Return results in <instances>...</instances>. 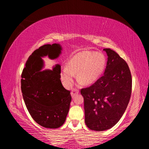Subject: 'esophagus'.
Segmentation results:
<instances>
[{
    "instance_id": "esophagus-1",
    "label": "esophagus",
    "mask_w": 149,
    "mask_h": 149,
    "mask_svg": "<svg viewBox=\"0 0 149 149\" xmlns=\"http://www.w3.org/2000/svg\"><path fill=\"white\" fill-rule=\"evenodd\" d=\"M78 93H79V90H77L76 89H72V92H71V96H72V97H74L75 95L78 94Z\"/></svg>"
}]
</instances>
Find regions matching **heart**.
<instances>
[{"mask_svg": "<svg viewBox=\"0 0 149 149\" xmlns=\"http://www.w3.org/2000/svg\"><path fill=\"white\" fill-rule=\"evenodd\" d=\"M107 66L105 55L100 52L81 51L68 60L61 72V79L67 88L72 85L75 74L83 85L95 84L102 76Z\"/></svg>", "mask_w": 149, "mask_h": 149, "instance_id": "1", "label": "heart"}]
</instances>
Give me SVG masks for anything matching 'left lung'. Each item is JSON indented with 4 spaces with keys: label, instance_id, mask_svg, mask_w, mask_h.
<instances>
[{
    "label": "left lung",
    "instance_id": "obj_1",
    "mask_svg": "<svg viewBox=\"0 0 149 149\" xmlns=\"http://www.w3.org/2000/svg\"><path fill=\"white\" fill-rule=\"evenodd\" d=\"M108 61L104 75L81 90L84 99L85 122L90 130H109L125 112L132 93V75L127 63L110 49H104Z\"/></svg>",
    "mask_w": 149,
    "mask_h": 149
}]
</instances>
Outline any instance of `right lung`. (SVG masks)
<instances>
[{
  "instance_id": "1",
  "label": "right lung",
  "mask_w": 149,
  "mask_h": 149,
  "mask_svg": "<svg viewBox=\"0 0 149 149\" xmlns=\"http://www.w3.org/2000/svg\"><path fill=\"white\" fill-rule=\"evenodd\" d=\"M60 44L45 45L35 50L27 60L22 74L21 89L27 110L35 122L46 128L55 129L65 122L72 97L60 80L61 66L43 70L42 58L54 60L62 53Z\"/></svg>"
}]
</instances>
